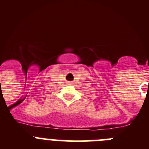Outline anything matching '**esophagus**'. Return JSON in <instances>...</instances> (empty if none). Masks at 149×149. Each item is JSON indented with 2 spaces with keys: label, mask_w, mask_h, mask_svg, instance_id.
<instances>
[{
  "label": "esophagus",
  "mask_w": 149,
  "mask_h": 149,
  "mask_svg": "<svg viewBox=\"0 0 149 149\" xmlns=\"http://www.w3.org/2000/svg\"><path fill=\"white\" fill-rule=\"evenodd\" d=\"M71 83H70V82H69V83H68V84H71Z\"/></svg>",
  "instance_id": "1"
}]
</instances>
